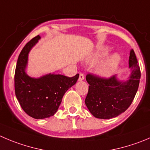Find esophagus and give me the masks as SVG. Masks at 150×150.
Masks as SVG:
<instances>
[{
	"mask_svg": "<svg viewBox=\"0 0 150 150\" xmlns=\"http://www.w3.org/2000/svg\"><path fill=\"white\" fill-rule=\"evenodd\" d=\"M84 79H85V76H84V74H79V81H82V80H84Z\"/></svg>",
	"mask_w": 150,
	"mask_h": 150,
	"instance_id": "esophagus-1",
	"label": "esophagus"
}]
</instances>
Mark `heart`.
I'll use <instances>...</instances> for the list:
<instances>
[{"mask_svg": "<svg viewBox=\"0 0 150 150\" xmlns=\"http://www.w3.org/2000/svg\"><path fill=\"white\" fill-rule=\"evenodd\" d=\"M111 51V48L108 45H104L98 48L87 59L88 64L93 65L106 57ZM122 57L119 54H113L105 59L99 64L96 69V74L102 78L110 77L119 68Z\"/></svg>", "mask_w": 150, "mask_h": 150, "instance_id": "obj_1", "label": "heart"}]
</instances>
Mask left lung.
<instances>
[{"mask_svg": "<svg viewBox=\"0 0 150 150\" xmlns=\"http://www.w3.org/2000/svg\"><path fill=\"white\" fill-rule=\"evenodd\" d=\"M129 75L121 80L117 75L102 79L88 74L89 84L85 105L91 113L97 119H110L125 112L133 101L138 91L141 72L135 52L130 50L129 57Z\"/></svg>", "mask_w": 150, "mask_h": 150, "instance_id": "left-lung-1", "label": "left lung"}]
</instances>
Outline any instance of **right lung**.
<instances>
[{
  "mask_svg": "<svg viewBox=\"0 0 150 150\" xmlns=\"http://www.w3.org/2000/svg\"><path fill=\"white\" fill-rule=\"evenodd\" d=\"M38 35L30 40L21 51L15 74V95L22 109L36 119L49 118L56 113L64 94L76 84L79 74L68 77L61 74H45L31 77L26 73L28 54L40 40Z\"/></svg>",
  "mask_w": 150,
  "mask_h": 150,
  "instance_id": "right-lung-1",
  "label": "right lung"
}]
</instances>
